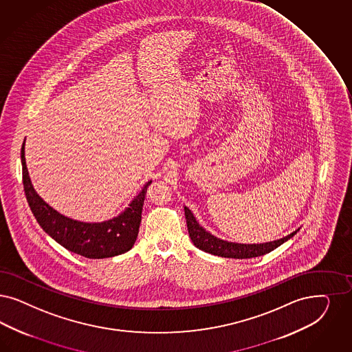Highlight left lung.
<instances>
[{"mask_svg": "<svg viewBox=\"0 0 352 352\" xmlns=\"http://www.w3.org/2000/svg\"><path fill=\"white\" fill-rule=\"evenodd\" d=\"M184 214L187 221V229L190 238L195 245L212 255L221 256V257H230V258H251L257 256L265 255L276 250L280 244L287 242L298 231H294L287 236H283L277 241L267 243H254V244H244V243L228 242L223 239H219L217 236L212 235L209 231H206L201 225L195 219L194 213L184 206Z\"/></svg>", "mask_w": 352, "mask_h": 352, "instance_id": "1", "label": "left lung"}]
</instances>
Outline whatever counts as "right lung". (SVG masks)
<instances>
[{"instance_id":"right-lung-1","label":"right lung","mask_w":352,"mask_h":352,"mask_svg":"<svg viewBox=\"0 0 352 352\" xmlns=\"http://www.w3.org/2000/svg\"><path fill=\"white\" fill-rule=\"evenodd\" d=\"M25 142L21 151L25 194L41 229L66 250L87 258H105L130 251L138 238L146 188L152 181L143 186L142 191L117 217L102 222L69 219L47 204L35 191L25 165Z\"/></svg>"}]
</instances>
